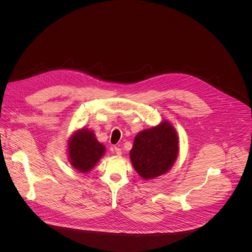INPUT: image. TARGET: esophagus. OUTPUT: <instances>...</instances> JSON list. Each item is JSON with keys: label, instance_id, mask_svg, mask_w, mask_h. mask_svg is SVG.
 <instances>
[{"label": "esophagus", "instance_id": "1", "mask_svg": "<svg viewBox=\"0 0 252 252\" xmlns=\"http://www.w3.org/2000/svg\"><path fill=\"white\" fill-rule=\"evenodd\" d=\"M114 151H115V153H116L117 155H121V154H122L121 149H120L119 147H117V146H115V147H114Z\"/></svg>", "mask_w": 252, "mask_h": 252}]
</instances>
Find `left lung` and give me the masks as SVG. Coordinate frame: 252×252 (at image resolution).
<instances>
[{"label":"left lung","instance_id":"8db88e82","mask_svg":"<svg viewBox=\"0 0 252 252\" xmlns=\"http://www.w3.org/2000/svg\"><path fill=\"white\" fill-rule=\"evenodd\" d=\"M179 138L168 121L139 133L130 151L136 172L144 180L166 174L177 160Z\"/></svg>","mask_w":252,"mask_h":252}]
</instances>
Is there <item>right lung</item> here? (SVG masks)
<instances>
[{
	"label": "right lung",
	"instance_id": "add662e5",
	"mask_svg": "<svg viewBox=\"0 0 252 252\" xmlns=\"http://www.w3.org/2000/svg\"><path fill=\"white\" fill-rule=\"evenodd\" d=\"M106 148L88 129L77 130L68 141L70 163L81 173H87L105 154Z\"/></svg>",
	"mask_w": 252,
	"mask_h": 252
}]
</instances>
